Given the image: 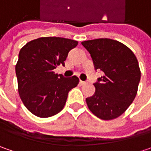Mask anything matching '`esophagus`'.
Segmentation results:
<instances>
[{
  "label": "esophagus",
  "instance_id": "1",
  "mask_svg": "<svg viewBox=\"0 0 151 151\" xmlns=\"http://www.w3.org/2000/svg\"><path fill=\"white\" fill-rule=\"evenodd\" d=\"M80 84L82 86V85L86 84V82H85V81H80Z\"/></svg>",
  "mask_w": 151,
  "mask_h": 151
}]
</instances>
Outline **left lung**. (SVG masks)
<instances>
[{
	"label": "left lung",
	"instance_id": "left-lung-1",
	"mask_svg": "<svg viewBox=\"0 0 151 151\" xmlns=\"http://www.w3.org/2000/svg\"><path fill=\"white\" fill-rule=\"evenodd\" d=\"M81 44L91 54L95 69L104 73L94 84V95L86 99L88 108L99 119H117L136 96L141 75L136 56L126 45L110 38Z\"/></svg>",
	"mask_w": 151,
	"mask_h": 151
}]
</instances>
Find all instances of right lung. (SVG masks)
Masks as SVG:
<instances>
[{
  "label": "right lung",
  "mask_w": 151,
  "mask_h": 151,
  "mask_svg": "<svg viewBox=\"0 0 151 151\" xmlns=\"http://www.w3.org/2000/svg\"><path fill=\"white\" fill-rule=\"evenodd\" d=\"M78 42L59 37H43L27 43L16 65L18 93L24 106L35 116L49 118L60 113L78 77L65 78L54 72L65 65L68 53Z\"/></svg>",
  "instance_id": "obj_1"
}]
</instances>
